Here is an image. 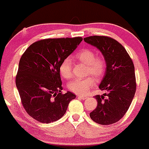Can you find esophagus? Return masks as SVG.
I'll list each match as a JSON object with an SVG mask.
<instances>
[{
  "label": "esophagus",
  "mask_w": 149,
  "mask_h": 149,
  "mask_svg": "<svg viewBox=\"0 0 149 149\" xmlns=\"http://www.w3.org/2000/svg\"><path fill=\"white\" fill-rule=\"evenodd\" d=\"M77 97L78 98H80L81 99V100H86L87 99V97H85V96H82V95H77Z\"/></svg>",
  "instance_id": "34e87169"
}]
</instances>
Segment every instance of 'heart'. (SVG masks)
Returning a JSON list of instances; mask_svg holds the SVG:
<instances>
[{
    "label": "heart",
    "mask_w": 149,
    "mask_h": 149,
    "mask_svg": "<svg viewBox=\"0 0 149 149\" xmlns=\"http://www.w3.org/2000/svg\"><path fill=\"white\" fill-rule=\"evenodd\" d=\"M78 61L87 65V73L99 78L104 75L106 70V61L101 56H96L95 52L91 49H83L76 54ZM59 72L62 77L69 79L72 77V64L71 59L66 57L59 65ZM95 80L91 76L84 78H77L70 82L69 89L78 95H85L95 85Z\"/></svg>",
    "instance_id": "b5f03b06"
}]
</instances>
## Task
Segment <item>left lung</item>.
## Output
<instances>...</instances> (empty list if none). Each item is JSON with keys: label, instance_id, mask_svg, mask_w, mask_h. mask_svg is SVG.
I'll return each mask as SVG.
<instances>
[{"label": "left lung", "instance_id": "1", "mask_svg": "<svg viewBox=\"0 0 149 149\" xmlns=\"http://www.w3.org/2000/svg\"><path fill=\"white\" fill-rule=\"evenodd\" d=\"M84 40L100 49L107 64L99 86L107 93L95 96L97 107L90 116L100 125L113 124L123 117L134 98L136 88L134 64L123 46L112 38L93 36Z\"/></svg>", "mask_w": 149, "mask_h": 149}]
</instances>
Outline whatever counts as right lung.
<instances>
[{
    "label": "right lung",
    "mask_w": 149,
    "mask_h": 149,
    "mask_svg": "<svg viewBox=\"0 0 149 149\" xmlns=\"http://www.w3.org/2000/svg\"><path fill=\"white\" fill-rule=\"evenodd\" d=\"M82 40L81 37L43 39L31 44L22 54L16 86L25 111L38 122L60 119L76 98L72 92H61L59 65Z\"/></svg>",
    "instance_id": "obj_1"
}]
</instances>
